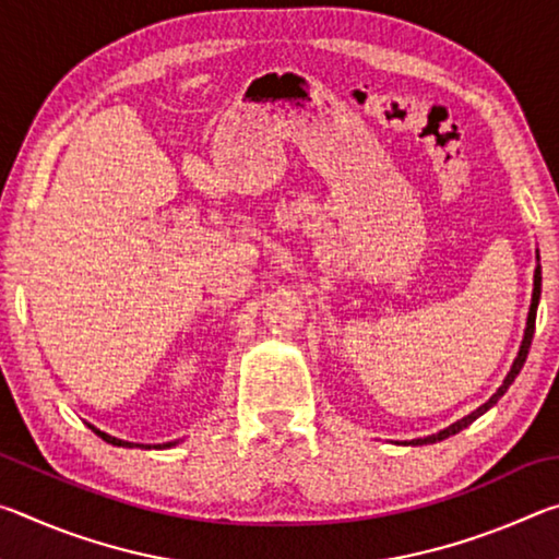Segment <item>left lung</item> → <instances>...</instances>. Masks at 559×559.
<instances>
[{
  "label": "left lung",
  "instance_id": "8db88e82",
  "mask_svg": "<svg viewBox=\"0 0 559 559\" xmlns=\"http://www.w3.org/2000/svg\"><path fill=\"white\" fill-rule=\"evenodd\" d=\"M540 283H543V273H540V266L535 269V288H533V302H530V313H527V328H525V337H523V345H520V353H518V357H515V362H513V367H510V372H508V377H506V382L500 384V390L490 396V400L484 404V406H478L476 412L473 414H468V416H463L461 421H456V424H451L449 429H443V431H439V433H433V437H427V439H414L412 443H437V441H441V439H449V437H453V433H459L461 429H466L468 424H473L478 419L480 414L484 412H488L490 406H493L500 396L506 394V390L510 384H513V380L518 377V372L523 370V365H525V357H527V349H530V343H533V333H535V316H537V300H540Z\"/></svg>",
  "mask_w": 559,
  "mask_h": 559
}]
</instances>
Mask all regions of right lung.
Wrapping results in <instances>:
<instances>
[{
  "label": "right lung",
  "mask_w": 559,
  "mask_h": 559,
  "mask_svg": "<svg viewBox=\"0 0 559 559\" xmlns=\"http://www.w3.org/2000/svg\"><path fill=\"white\" fill-rule=\"evenodd\" d=\"M88 429L93 431V433H98V437L103 439V441H108V443H112V447H122V449H132V447H135V443H130V441H122V439H116V437H108V433L106 431H100V429H96V427H93V424H88ZM167 447H173V443H165V449ZM150 449V447H147ZM155 449H163V447H155Z\"/></svg>",
  "instance_id": "right-lung-1"
}]
</instances>
